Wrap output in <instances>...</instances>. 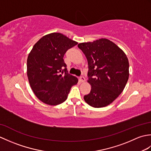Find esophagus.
Listing matches in <instances>:
<instances>
[{"label": "esophagus", "instance_id": "1", "mask_svg": "<svg viewBox=\"0 0 151 151\" xmlns=\"http://www.w3.org/2000/svg\"><path fill=\"white\" fill-rule=\"evenodd\" d=\"M79 81H80V82H84L86 81V78H85L84 76H81V77L79 78Z\"/></svg>", "mask_w": 151, "mask_h": 151}]
</instances>
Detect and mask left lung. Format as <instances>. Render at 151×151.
Here are the masks:
<instances>
[{"mask_svg": "<svg viewBox=\"0 0 151 151\" xmlns=\"http://www.w3.org/2000/svg\"><path fill=\"white\" fill-rule=\"evenodd\" d=\"M78 47L88 60V82L91 86L84 101L94 108L106 106L121 93L129 80V63L126 54L104 38L81 43Z\"/></svg>", "mask_w": 151, "mask_h": 151, "instance_id": "8db88e82", "label": "left lung"}]
</instances>
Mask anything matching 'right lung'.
<instances>
[{"label":"right lung","instance_id":"1","mask_svg":"<svg viewBox=\"0 0 151 151\" xmlns=\"http://www.w3.org/2000/svg\"><path fill=\"white\" fill-rule=\"evenodd\" d=\"M77 44L62 34L52 33L41 37L28 54V81L34 94L44 103H62L72 86L78 83V78L68 73L63 58L67 50Z\"/></svg>","mask_w":151,"mask_h":151}]
</instances>
